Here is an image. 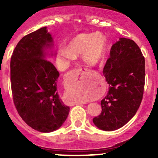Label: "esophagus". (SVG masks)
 I'll list each match as a JSON object with an SVG mask.
<instances>
[{
	"label": "esophagus",
	"instance_id": "1",
	"mask_svg": "<svg viewBox=\"0 0 158 158\" xmlns=\"http://www.w3.org/2000/svg\"><path fill=\"white\" fill-rule=\"evenodd\" d=\"M80 71H81L80 69H75L72 70V71H70L67 74V79H72V78H73L74 76H77V75L80 73ZM82 104H85V103L79 102H75L74 105H82Z\"/></svg>",
	"mask_w": 158,
	"mask_h": 158
}]
</instances>
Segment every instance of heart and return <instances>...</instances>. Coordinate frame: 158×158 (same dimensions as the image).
<instances>
[{
    "label": "heart",
    "instance_id": "heart-1",
    "mask_svg": "<svg viewBox=\"0 0 158 158\" xmlns=\"http://www.w3.org/2000/svg\"><path fill=\"white\" fill-rule=\"evenodd\" d=\"M107 49V40L101 33H82L73 38L69 45H62L57 49L56 61L60 67L67 66L76 59V55L82 54V60L89 66H93L104 58ZM69 96L76 101L83 98L76 89L68 91Z\"/></svg>",
    "mask_w": 158,
    "mask_h": 158
}]
</instances>
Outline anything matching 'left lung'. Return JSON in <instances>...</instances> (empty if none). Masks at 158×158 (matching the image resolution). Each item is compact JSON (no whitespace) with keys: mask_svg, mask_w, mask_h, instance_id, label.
<instances>
[{"mask_svg":"<svg viewBox=\"0 0 158 158\" xmlns=\"http://www.w3.org/2000/svg\"><path fill=\"white\" fill-rule=\"evenodd\" d=\"M103 75L109 92L101 102V114L94 118L93 123L101 130L111 131L128 123L142 100L145 60L135 41L122 37L113 44Z\"/></svg>","mask_w":158,"mask_h":158,"instance_id":"left-lung-1","label":"left lung"}]
</instances>
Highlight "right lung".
<instances>
[{
	"instance_id": "obj_1",
	"label": "right lung",
	"mask_w": 158,
	"mask_h": 158,
	"mask_svg": "<svg viewBox=\"0 0 158 158\" xmlns=\"http://www.w3.org/2000/svg\"><path fill=\"white\" fill-rule=\"evenodd\" d=\"M53 39L40 28L23 36L10 60V81L14 106L23 121L38 131L49 133L60 128L68 117L69 107L57 92L60 73L47 56Z\"/></svg>"
}]
</instances>
